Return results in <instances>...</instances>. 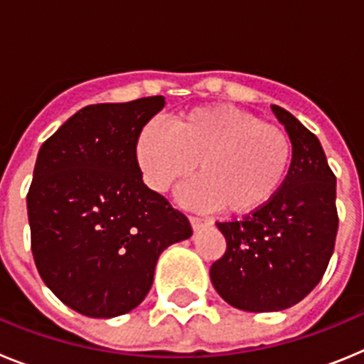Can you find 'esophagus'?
Wrapping results in <instances>:
<instances>
[{
    "instance_id": "esophagus-1",
    "label": "esophagus",
    "mask_w": 364,
    "mask_h": 364,
    "mask_svg": "<svg viewBox=\"0 0 364 364\" xmlns=\"http://www.w3.org/2000/svg\"><path fill=\"white\" fill-rule=\"evenodd\" d=\"M189 222H191V226H193V230H195V231H198L200 228L210 226V224H211L210 218H204V217H189Z\"/></svg>"
}]
</instances>
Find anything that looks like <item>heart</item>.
<instances>
[{
    "label": "heart",
    "mask_w": 364,
    "mask_h": 364,
    "mask_svg": "<svg viewBox=\"0 0 364 364\" xmlns=\"http://www.w3.org/2000/svg\"><path fill=\"white\" fill-rule=\"evenodd\" d=\"M142 180L166 193L191 175L180 200L197 210L247 215L262 210L284 184L294 159L290 134L281 125L231 105L180 112L169 124L147 122L134 140Z\"/></svg>",
    "instance_id": "heart-1"
}]
</instances>
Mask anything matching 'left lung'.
<instances>
[{
	"instance_id": "8db88e82",
	"label": "left lung",
	"mask_w": 364,
	"mask_h": 364,
	"mask_svg": "<svg viewBox=\"0 0 364 364\" xmlns=\"http://www.w3.org/2000/svg\"><path fill=\"white\" fill-rule=\"evenodd\" d=\"M272 111L291 138L290 171L262 210L217 222L226 253L210 269L218 295L246 311L286 310L306 297L326 272L339 226L336 175L319 138L286 109Z\"/></svg>"
}]
</instances>
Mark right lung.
<instances>
[{
    "mask_svg": "<svg viewBox=\"0 0 364 364\" xmlns=\"http://www.w3.org/2000/svg\"><path fill=\"white\" fill-rule=\"evenodd\" d=\"M164 105V96L87 105L38 153L27 195L32 255L50 291L87 317L136 308L160 253L193 233L144 184L134 159L138 131Z\"/></svg>",
    "mask_w": 364,
    "mask_h": 364,
    "instance_id": "right-lung-1",
    "label": "right lung"
}]
</instances>
